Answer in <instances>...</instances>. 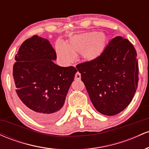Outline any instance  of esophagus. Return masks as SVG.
I'll return each mask as SVG.
<instances>
[{"mask_svg": "<svg viewBox=\"0 0 149 149\" xmlns=\"http://www.w3.org/2000/svg\"><path fill=\"white\" fill-rule=\"evenodd\" d=\"M80 78H81V76H80V73L78 72H77L75 75V79L76 80H80Z\"/></svg>", "mask_w": 149, "mask_h": 149, "instance_id": "1", "label": "esophagus"}]
</instances>
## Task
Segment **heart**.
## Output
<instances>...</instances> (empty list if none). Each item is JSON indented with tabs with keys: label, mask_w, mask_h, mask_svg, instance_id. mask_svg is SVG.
<instances>
[{
	"label": "heart",
	"mask_w": 149,
	"mask_h": 149,
	"mask_svg": "<svg viewBox=\"0 0 149 149\" xmlns=\"http://www.w3.org/2000/svg\"><path fill=\"white\" fill-rule=\"evenodd\" d=\"M108 42V38L100 32L94 31L78 34L71 37L67 41V47L58 43L57 51L63 60L71 61L73 54H81L86 61H93L104 52Z\"/></svg>",
	"instance_id": "b5f03b06"
}]
</instances>
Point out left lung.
Instances as JSON below:
<instances>
[{
	"mask_svg": "<svg viewBox=\"0 0 149 149\" xmlns=\"http://www.w3.org/2000/svg\"><path fill=\"white\" fill-rule=\"evenodd\" d=\"M97 111L114 116L134 97L139 81L136 52L127 39L113 38L97 59L76 66Z\"/></svg>",
	"mask_w": 149,
	"mask_h": 149,
	"instance_id": "left-lung-1",
	"label": "left lung"
}]
</instances>
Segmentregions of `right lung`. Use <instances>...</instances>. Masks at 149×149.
<instances>
[{
	"instance_id": "add662e5",
	"label": "right lung",
	"mask_w": 149,
	"mask_h": 149,
	"mask_svg": "<svg viewBox=\"0 0 149 149\" xmlns=\"http://www.w3.org/2000/svg\"><path fill=\"white\" fill-rule=\"evenodd\" d=\"M55 51L47 39H26L15 55L13 78L19 104L26 113L42 123L57 120L77 69L53 62Z\"/></svg>"
}]
</instances>
